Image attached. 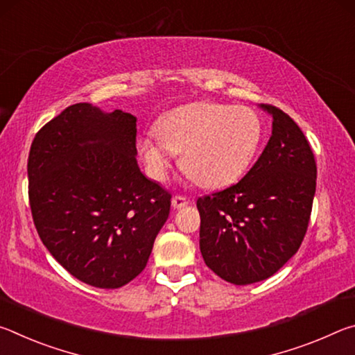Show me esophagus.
Instances as JSON below:
<instances>
[{
  "mask_svg": "<svg viewBox=\"0 0 355 355\" xmlns=\"http://www.w3.org/2000/svg\"><path fill=\"white\" fill-rule=\"evenodd\" d=\"M189 203V199H186L184 196H173L172 199V207L173 208H183Z\"/></svg>",
  "mask_w": 355,
  "mask_h": 355,
  "instance_id": "obj_1",
  "label": "esophagus"
}]
</instances>
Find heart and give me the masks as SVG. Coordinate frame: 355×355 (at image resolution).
<instances>
[{"mask_svg":"<svg viewBox=\"0 0 355 355\" xmlns=\"http://www.w3.org/2000/svg\"><path fill=\"white\" fill-rule=\"evenodd\" d=\"M153 137L137 148L148 172L166 178L171 153H182V169L203 188H222L243 175L263 139V122L248 106L191 103L167 111L155 125Z\"/></svg>","mask_w":355,"mask_h":355,"instance_id":"1","label":"heart"}]
</instances>
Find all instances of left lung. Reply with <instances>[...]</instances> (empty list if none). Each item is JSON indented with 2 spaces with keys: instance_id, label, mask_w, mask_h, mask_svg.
Masks as SVG:
<instances>
[{
  "instance_id": "left-lung-1",
  "label": "left lung",
  "mask_w": 355,
  "mask_h": 355,
  "mask_svg": "<svg viewBox=\"0 0 355 355\" xmlns=\"http://www.w3.org/2000/svg\"><path fill=\"white\" fill-rule=\"evenodd\" d=\"M260 158L238 183L197 199L200 252L233 285L271 277L299 250L316 191V161L299 125L279 107Z\"/></svg>"
}]
</instances>
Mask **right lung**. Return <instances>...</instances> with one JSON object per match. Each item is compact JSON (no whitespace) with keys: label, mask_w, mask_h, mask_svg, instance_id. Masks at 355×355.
I'll return each instance as SVG.
<instances>
[{"label":"right lung","mask_w":355,"mask_h":355,"mask_svg":"<svg viewBox=\"0 0 355 355\" xmlns=\"http://www.w3.org/2000/svg\"><path fill=\"white\" fill-rule=\"evenodd\" d=\"M136 117L76 103L42 127L28 156L37 233L62 268L95 288H120L147 266L172 194L136 161Z\"/></svg>","instance_id":"obj_1"}]
</instances>
